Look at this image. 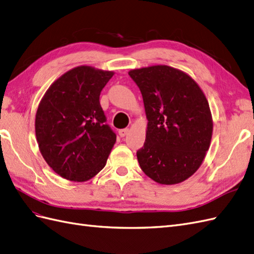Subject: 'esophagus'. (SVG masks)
<instances>
[{"instance_id":"obj_1","label":"esophagus","mask_w":254,"mask_h":254,"mask_svg":"<svg viewBox=\"0 0 254 254\" xmlns=\"http://www.w3.org/2000/svg\"><path fill=\"white\" fill-rule=\"evenodd\" d=\"M128 133V128H122L119 131V135L120 137H125V136H127V134Z\"/></svg>"}]
</instances>
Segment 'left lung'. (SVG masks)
I'll list each match as a JSON object with an SVG mask.
<instances>
[{
  "label": "left lung",
  "instance_id": "left-lung-1",
  "mask_svg": "<svg viewBox=\"0 0 254 254\" xmlns=\"http://www.w3.org/2000/svg\"><path fill=\"white\" fill-rule=\"evenodd\" d=\"M148 119L137 160L148 177L176 185L198 170L212 135L209 104L192 78L167 65L132 69Z\"/></svg>",
  "mask_w": 254,
  "mask_h": 254
}]
</instances>
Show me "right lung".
<instances>
[{
  "label": "right lung",
  "mask_w": 254,
  "mask_h": 254,
  "mask_svg": "<svg viewBox=\"0 0 254 254\" xmlns=\"http://www.w3.org/2000/svg\"><path fill=\"white\" fill-rule=\"evenodd\" d=\"M113 71L77 66L51 84L38 105L35 134L47 164L61 177L87 181L106 165L117 136L100 104Z\"/></svg>",
  "instance_id": "obj_1"
}]
</instances>
